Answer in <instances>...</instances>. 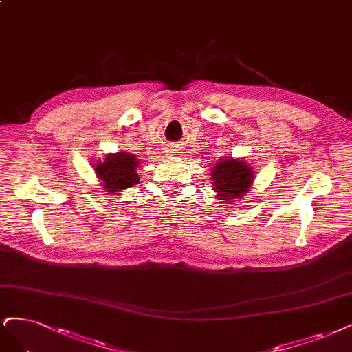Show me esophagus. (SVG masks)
Masks as SVG:
<instances>
[{
	"mask_svg": "<svg viewBox=\"0 0 352 352\" xmlns=\"http://www.w3.org/2000/svg\"><path fill=\"white\" fill-rule=\"evenodd\" d=\"M167 153H170V154H173V155H175V153H176V150H175V148H173V147H170V148H168V150H167Z\"/></svg>",
	"mask_w": 352,
	"mask_h": 352,
	"instance_id": "esophagus-1",
	"label": "esophagus"
}]
</instances>
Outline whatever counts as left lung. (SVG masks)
<instances>
[{
	"mask_svg": "<svg viewBox=\"0 0 352 352\" xmlns=\"http://www.w3.org/2000/svg\"><path fill=\"white\" fill-rule=\"evenodd\" d=\"M211 179L218 201L230 207V204L246 198L253 185L254 172L246 160L226 155L212 166Z\"/></svg>",
	"mask_w": 352,
	"mask_h": 352,
	"instance_id": "obj_1",
	"label": "left lung"
}]
</instances>
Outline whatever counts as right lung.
I'll use <instances>...</instances> for the list:
<instances>
[{"label":"right lung","mask_w":352,"mask_h":352,"mask_svg":"<svg viewBox=\"0 0 352 352\" xmlns=\"http://www.w3.org/2000/svg\"><path fill=\"white\" fill-rule=\"evenodd\" d=\"M138 166L140 159H137V155L119 150L118 153L106 154L104 159L98 160L93 167L103 192L119 195L120 192L135 186L140 182Z\"/></svg>","instance_id":"1"}]
</instances>
